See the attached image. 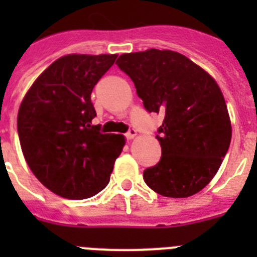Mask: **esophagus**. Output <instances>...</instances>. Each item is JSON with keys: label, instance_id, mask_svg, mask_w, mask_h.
<instances>
[{"label": "esophagus", "instance_id": "1", "mask_svg": "<svg viewBox=\"0 0 257 257\" xmlns=\"http://www.w3.org/2000/svg\"><path fill=\"white\" fill-rule=\"evenodd\" d=\"M124 136H126L127 140L134 139V138H135V136H136V130H135V128H128V131H127V133L124 134Z\"/></svg>", "mask_w": 257, "mask_h": 257}]
</instances>
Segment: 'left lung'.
<instances>
[{
    "label": "left lung",
    "instance_id": "1",
    "mask_svg": "<svg viewBox=\"0 0 257 257\" xmlns=\"http://www.w3.org/2000/svg\"><path fill=\"white\" fill-rule=\"evenodd\" d=\"M118 68L133 79L149 113H162L156 138L162 148L143 178L161 196L185 198L212 180L229 149L231 126L215 79L187 56L151 49L123 54Z\"/></svg>",
    "mask_w": 257,
    "mask_h": 257
}]
</instances>
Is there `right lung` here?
Instances as JSON below:
<instances>
[{
    "mask_svg": "<svg viewBox=\"0 0 257 257\" xmlns=\"http://www.w3.org/2000/svg\"><path fill=\"white\" fill-rule=\"evenodd\" d=\"M117 55H67L29 88L18 113V134L29 169L47 189L69 199L108 185L124 136L92 124L91 92Z\"/></svg>",
    "mask_w": 257,
    "mask_h": 257,
    "instance_id": "obj_1",
    "label": "right lung"
}]
</instances>
